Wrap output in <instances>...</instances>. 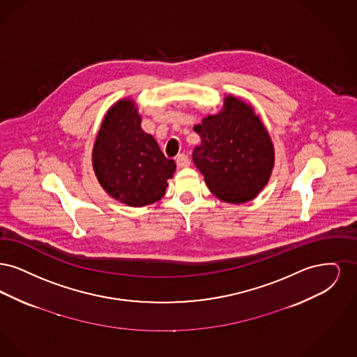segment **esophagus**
I'll return each instance as SVG.
<instances>
[{"mask_svg": "<svg viewBox=\"0 0 357 357\" xmlns=\"http://www.w3.org/2000/svg\"><path fill=\"white\" fill-rule=\"evenodd\" d=\"M176 166H178L179 169L188 167V166H190V159H188V156L185 155V153H179V155L176 156Z\"/></svg>", "mask_w": 357, "mask_h": 357, "instance_id": "esophagus-1", "label": "esophagus"}]
</instances>
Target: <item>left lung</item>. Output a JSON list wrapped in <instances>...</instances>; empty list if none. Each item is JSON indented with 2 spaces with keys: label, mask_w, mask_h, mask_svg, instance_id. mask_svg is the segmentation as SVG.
Listing matches in <instances>:
<instances>
[{
  "label": "left lung",
  "mask_w": 357,
  "mask_h": 357,
  "mask_svg": "<svg viewBox=\"0 0 357 357\" xmlns=\"http://www.w3.org/2000/svg\"><path fill=\"white\" fill-rule=\"evenodd\" d=\"M201 136L192 159L210 191L222 202L246 204L268 185L274 146L252 104L226 95L221 111L194 126Z\"/></svg>",
  "instance_id": "obj_1"
}]
</instances>
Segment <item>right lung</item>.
Listing matches in <instances>:
<instances>
[{
  "label": "right lung",
  "mask_w": 357,
  "mask_h": 357,
  "mask_svg": "<svg viewBox=\"0 0 357 357\" xmlns=\"http://www.w3.org/2000/svg\"><path fill=\"white\" fill-rule=\"evenodd\" d=\"M140 123L135 100L120 99L104 115L92 149V166L102 190L130 207L160 201L176 170Z\"/></svg>",
  "instance_id": "1"
}]
</instances>
